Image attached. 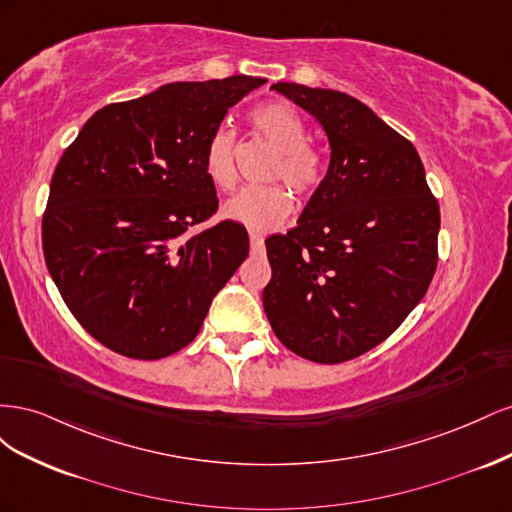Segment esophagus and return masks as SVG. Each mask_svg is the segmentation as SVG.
I'll return each mask as SVG.
<instances>
[{"mask_svg": "<svg viewBox=\"0 0 512 512\" xmlns=\"http://www.w3.org/2000/svg\"><path fill=\"white\" fill-rule=\"evenodd\" d=\"M250 245H252V250L254 252H262V247H265V237L260 235V232H250Z\"/></svg>", "mask_w": 512, "mask_h": 512, "instance_id": "34e87169", "label": "esophagus"}]
</instances>
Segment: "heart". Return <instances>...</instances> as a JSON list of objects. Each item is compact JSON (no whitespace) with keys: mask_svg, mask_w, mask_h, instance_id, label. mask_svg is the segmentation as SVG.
Listing matches in <instances>:
<instances>
[{"mask_svg":"<svg viewBox=\"0 0 512 512\" xmlns=\"http://www.w3.org/2000/svg\"><path fill=\"white\" fill-rule=\"evenodd\" d=\"M254 130L277 149L267 177L286 181L297 196H312L327 173L324 153L307 141V123L284 102L262 104L250 113ZM237 134L230 128H218L205 147V173L215 188L230 192L237 185L235 162ZM292 211V196L282 183L245 188L230 198L224 215L254 230H271L280 226Z\"/></svg>","mask_w":512,"mask_h":512,"instance_id":"1","label":"heart"}]
</instances>
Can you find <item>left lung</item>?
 <instances>
[{
    "mask_svg": "<svg viewBox=\"0 0 512 512\" xmlns=\"http://www.w3.org/2000/svg\"><path fill=\"white\" fill-rule=\"evenodd\" d=\"M327 132V177L299 226L265 241L262 305L280 342L335 365L376 348L425 297L438 267L440 207L408 138L356 98L275 83Z\"/></svg>",
    "mask_w": 512,
    "mask_h": 512,
    "instance_id": "8db88e82",
    "label": "left lung"
}]
</instances>
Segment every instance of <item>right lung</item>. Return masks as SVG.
Here are the masks:
<instances>
[{
    "instance_id": "1",
    "label": "right lung",
    "mask_w": 512,
    "mask_h": 512,
    "mask_svg": "<svg viewBox=\"0 0 512 512\" xmlns=\"http://www.w3.org/2000/svg\"><path fill=\"white\" fill-rule=\"evenodd\" d=\"M267 83H170L108 104L64 151L42 215V250L72 316L102 346L156 361L188 346L250 252L243 224L188 228L218 211L205 147L230 106Z\"/></svg>"
}]
</instances>
